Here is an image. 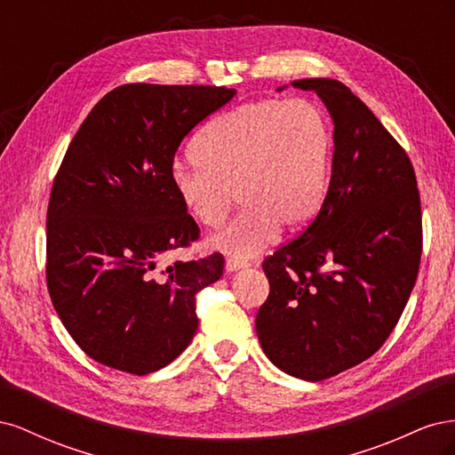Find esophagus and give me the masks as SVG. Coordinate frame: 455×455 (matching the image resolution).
Wrapping results in <instances>:
<instances>
[{
    "instance_id": "esophagus-1",
    "label": "esophagus",
    "mask_w": 455,
    "mask_h": 455,
    "mask_svg": "<svg viewBox=\"0 0 455 455\" xmlns=\"http://www.w3.org/2000/svg\"><path fill=\"white\" fill-rule=\"evenodd\" d=\"M246 266H249V264H246V261H239V259H233V258L226 259V269L228 271H237V269L246 267Z\"/></svg>"
}]
</instances>
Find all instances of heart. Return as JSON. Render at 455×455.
Wrapping results in <instances>:
<instances>
[{
  "label": "heart",
  "mask_w": 455,
  "mask_h": 455,
  "mask_svg": "<svg viewBox=\"0 0 455 455\" xmlns=\"http://www.w3.org/2000/svg\"><path fill=\"white\" fill-rule=\"evenodd\" d=\"M332 154V127L321 106L254 100L211 121L194 144L197 164H176L171 184L184 211L209 229L224 224L239 197L246 209L211 244L233 259H249L279 226L296 231L316 216Z\"/></svg>",
  "instance_id": "heart-1"
}]
</instances>
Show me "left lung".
Wrapping results in <instances>:
<instances>
[{
	"label": "left lung",
	"mask_w": 455,
	"mask_h": 455,
	"mask_svg": "<svg viewBox=\"0 0 455 455\" xmlns=\"http://www.w3.org/2000/svg\"><path fill=\"white\" fill-rule=\"evenodd\" d=\"M334 121L332 176L306 231L264 259L269 296L256 315L267 359L321 381L374 355L416 284L423 229L414 167L341 81L299 79Z\"/></svg>",
	"instance_id": "1"
}]
</instances>
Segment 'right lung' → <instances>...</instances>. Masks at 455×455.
<instances>
[{"label":"right lung","instance_id":"obj_1","mask_svg":"<svg viewBox=\"0 0 455 455\" xmlns=\"http://www.w3.org/2000/svg\"><path fill=\"white\" fill-rule=\"evenodd\" d=\"M233 96L216 85H121L68 146L47 209V288L96 363L144 376L194 339L196 296L222 277L224 256L163 261L199 239L171 172L184 136Z\"/></svg>","mask_w":455,"mask_h":455}]
</instances>
